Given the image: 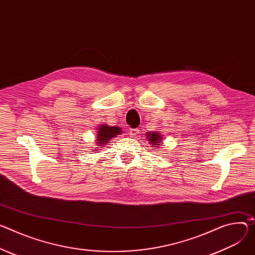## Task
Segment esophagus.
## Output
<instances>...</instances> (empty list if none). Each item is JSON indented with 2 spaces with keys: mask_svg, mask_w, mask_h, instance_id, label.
<instances>
[{
  "mask_svg": "<svg viewBox=\"0 0 255 255\" xmlns=\"http://www.w3.org/2000/svg\"><path fill=\"white\" fill-rule=\"evenodd\" d=\"M138 133H139V130L136 129V128H134V129H130V131H129V134H130L131 136H135V135H137Z\"/></svg>",
  "mask_w": 255,
  "mask_h": 255,
  "instance_id": "34e87169",
  "label": "esophagus"
}]
</instances>
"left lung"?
Segmentation results:
<instances>
[{
  "label": "left lung",
  "mask_w": 255,
  "mask_h": 255,
  "mask_svg": "<svg viewBox=\"0 0 255 255\" xmlns=\"http://www.w3.org/2000/svg\"><path fill=\"white\" fill-rule=\"evenodd\" d=\"M146 138L148 139L149 143L151 144V146H157L160 147L161 143H163V137H161V134H159L156 131L153 132H147L146 133Z\"/></svg>",
  "instance_id": "obj_1"
}]
</instances>
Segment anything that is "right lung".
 Instances as JSON below:
<instances>
[{"mask_svg": "<svg viewBox=\"0 0 255 255\" xmlns=\"http://www.w3.org/2000/svg\"><path fill=\"white\" fill-rule=\"evenodd\" d=\"M123 133L121 128L115 126V127H111L109 125H105L102 124L99 128H98V132H97V136H96V144H97V148H102L101 146H105L107 143H109L113 137H116L117 135Z\"/></svg>", "mask_w": 255, "mask_h": 255, "instance_id": "add662e5", "label": "right lung"}]
</instances>
